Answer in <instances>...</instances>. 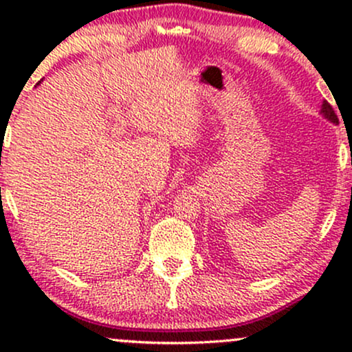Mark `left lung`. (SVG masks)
<instances>
[{
  "label": "left lung",
  "instance_id": "1",
  "mask_svg": "<svg viewBox=\"0 0 352 352\" xmlns=\"http://www.w3.org/2000/svg\"><path fill=\"white\" fill-rule=\"evenodd\" d=\"M321 116L324 117L326 120H329V122H333V124H338V116L334 114L333 107H331L329 104L326 102V100H322V104H321Z\"/></svg>",
  "mask_w": 352,
  "mask_h": 352
}]
</instances>
